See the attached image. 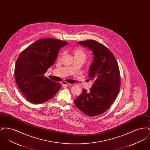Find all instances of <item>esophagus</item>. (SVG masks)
Masks as SVG:
<instances>
[{
	"label": "esophagus",
	"mask_w": 150,
	"mask_h": 150,
	"mask_svg": "<svg viewBox=\"0 0 150 150\" xmlns=\"http://www.w3.org/2000/svg\"><path fill=\"white\" fill-rule=\"evenodd\" d=\"M61 84H62V86H69V85H70V84H69V83H67V82H66V81H62Z\"/></svg>",
	"instance_id": "obj_1"
}]
</instances>
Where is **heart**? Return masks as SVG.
Listing matches in <instances>:
<instances>
[{
  "label": "heart",
  "mask_w": 150,
  "mask_h": 150,
  "mask_svg": "<svg viewBox=\"0 0 150 150\" xmlns=\"http://www.w3.org/2000/svg\"><path fill=\"white\" fill-rule=\"evenodd\" d=\"M74 57H81L83 58H86V52L82 48L77 47L75 48L72 50Z\"/></svg>",
  "instance_id": "heart-1"
}]
</instances>
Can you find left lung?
Masks as SVG:
<instances>
[{"label":"left lung","instance_id":"1","mask_svg":"<svg viewBox=\"0 0 150 150\" xmlns=\"http://www.w3.org/2000/svg\"><path fill=\"white\" fill-rule=\"evenodd\" d=\"M78 43L92 50L94 58L88 75L94 82L89 92L83 89L74 103L88 116H96L107 111L119 92V68L112 53L103 44L94 40Z\"/></svg>","mask_w":150,"mask_h":150}]
</instances>
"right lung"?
I'll list each match as a JSON object with an SVG mask.
<instances>
[{
  "instance_id": "1",
  "label": "right lung",
  "mask_w": 150,
  "mask_h": 150,
  "mask_svg": "<svg viewBox=\"0 0 150 150\" xmlns=\"http://www.w3.org/2000/svg\"><path fill=\"white\" fill-rule=\"evenodd\" d=\"M67 44L53 38L40 39L18 57L14 69L16 83L30 102H45L53 98L61 88L60 83L50 80L44 74L54 64L60 48Z\"/></svg>"
}]
</instances>
